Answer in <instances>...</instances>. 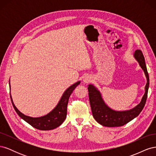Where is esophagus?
Listing matches in <instances>:
<instances>
[{"label":"esophagus","instance_id":"1","mask_svg":"<svg viewBox=\"0 0 156 156\" xmlns=\"http://www.w3.org/2000/svg\"><path fill=\"white\" fill-rule=\"evenodd\" d=\"M91 81H92V78L90 76H89V75H86V76L83 79L84 83H88L90 82H91Z\"/></svg>","mask_w":156,"mask_h":156}]
</instances>
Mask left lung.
I'll return each mask as SVG.
<instances>
[{"mask_svg": "<svg viewBox=\"0 0 156 156\" xmlns=\"http://www.w3.org/2000/svg\"><path fill=\"white\" fill-rule=\"evenodd\" d=\"M133 56L144 71L147 81L144 88V94L140 102L134 108L122 111L112 109L103 100L100 90L92 84L88 85L89 101L93 117L97 122L103 126L120 127L124 126L137 116L145 105L149 88V75L142 51L140 50L135 51Z\"/></svg>", "mask_w": 156, "mask_h": 156, "instance_id": "obj_1", "label": "left lung"}]
</instances>
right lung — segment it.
I'll list each match as a JSON object with an SVG mask.
<instances>
[{"mask_svg": "<svg viewBox=\"0 0 156 156\" xmlns=\"http://www.w3.org/2000/svg\"><path fill=\"white\" fill-rule=\"evenodd\" d=\"M80 83H81V81H79L66 90L62 97H61L60 101H58V104L48 114L44 116L40 117H31L23 114L14 105L10 94V98L12 105L17 115L23 120H24L27 123H29L32 127H34V128L44 131L53 129L60 126L65 120L67 115V105L69 98L71 94L73 92L75 88L79 85ZM9 84H10V82H9Z\"/></svg>", "mask_w": 156, "mask_h": 156, "instance_id": "1", "label": "right lung"}]
</instances>
